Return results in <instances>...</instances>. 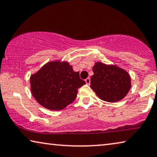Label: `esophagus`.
<instances>
[{
  "label": "esophagus",
  "mask_w": 157,
  "mask_h": 157,
  "mask_svg": "<svg viewBox=\"0 0 157 157\" xmlns=\"http://www.w3.org/2000/svg\"><path fill=\"white\" fill-rule=\"evenodd\" d=\"M90 78H86V79H85V82L87 84H90Z\"/></svg>",
  "instance_id": "34e87169"
}]
</instances>
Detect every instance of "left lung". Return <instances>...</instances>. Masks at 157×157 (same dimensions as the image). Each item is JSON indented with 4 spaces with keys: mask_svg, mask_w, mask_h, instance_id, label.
<instances>
[{
    "mask_svg": "<svg viewBox=\"0 0 157 157\" xmlns=\"http://www.w3.org/2000/svg\"><path fill=\"white\" fill-rule=\"evenodd\" d=\"M91 88L101 100L115 103L125 97L131 87L130 75L117 65L96 62Z\"/></svg>",
    "mask_w": 157,
    "mask_h": 157,
    "instance_id": "left-lung-1",
    "label": "left lung"
}]
</instances>
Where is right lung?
<instances>
[{"label": "right lung", "instance_id": "right-lung-1", "mask_svg": "<svg viewBox=\"0 0 157 157\" xmlns=\"http://www.w3.org/2000/svg\"><path fill=\"white\" fill-rule=\"evenodd\" d=\"M32 95L48 110H61L73 103L78 89L86 82L67 61L56 60L44 64L30 77Z\"/></svg>", "mask_w": 157, "mask_h": 157}]
</instances>
